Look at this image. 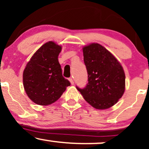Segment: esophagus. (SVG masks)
I'll use <instances>...</instances> for the list:
<instances>
[{"instance_id": "1", "label": "esophagus", "mask_w": 149, "mask_h": 149, "mask_svg": "<svg viewBox=\"0 0 149 149\" xmlns=\"http://www.w3.org/2000/svg\"><path fill=\"white\" fill-rule=\"evenodd\" d=\"M69 80L70 83H71V85H73V84H74V81H73V78H69Z\"/></svg>"}]
</instances>
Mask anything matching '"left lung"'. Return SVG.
Masks as SVG:
<instances>
[{
	"label": "left lung",
	"mask_w": 149,
	"mask_h": 149,
	"mask_svg": "<svg viewBox=\"0 0 149 149\" xmlns=\"http://www.w3.org/2000/svg\"><path fill=\"white\" fill-rule=\"evenodd\" d=\"M88 83L83 89L76 87L83 98L97 109H107L124 94L125 75L119 61L105 47L92 43L83 48Z\"/></svg>",
	"instance_id": "left-lung-1"
}]
</instances>
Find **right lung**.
Masks as SVG:
<instances>
[{
  "label": "right lung",
  "instance_id": "obj_1",
  "mask_svg": "<svg viewBox=\"0 0 149 149\" xmlns=\"http://www.w3.org/2000/svg\"><path fill=\"white\" fill-rule=\"evenodd\" d=\"M61 46L49 41L42 45L27 63L23 73L26 93L34 103L49 105L59 100L70 82L62 76L58 56Z\"/></svg>",
  "mask_w": 149,
  "mask_h": 149
}]
</instances>
